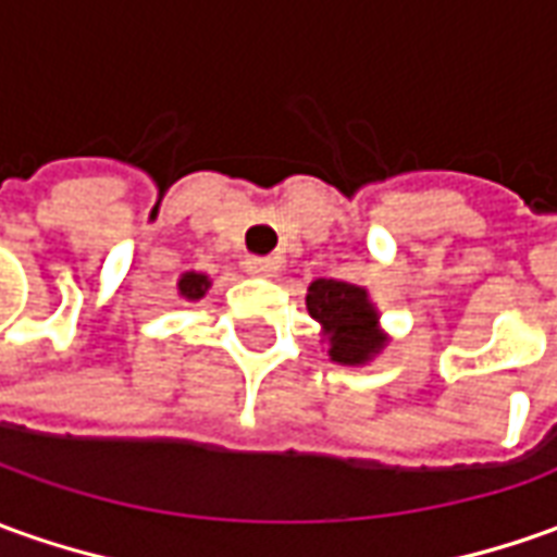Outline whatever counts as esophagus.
<instances>
[{"label": "esophagus", "instance_id": "esophagus-1", "mask_svg": "<svg viewBox=\"0 0 557 557\" xmlns=\"http://www.w3.org/2000/svg\"><path fill=\"white\" fill-rule=\"evenodd\" d=\"M244 268H247L249 277H262V280L277 277V271H280V264L274 262V259H259V256H249L247 262H244Z\"/></svg>", "mask_w": 557, "mask_h": 557}]
</instances>
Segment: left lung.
<instances>
[{"instance_id":"1","label":"left lung","mask_w":557,"mask_h":557,"mask_svg":"<svg viewBox=\"0 0 557 557\" xmlns=\"http://www.w3.org/2000/svg\"><path fill=\"white\" fill-rule=\"evenodd\" d=\"M308 313L320 323V342L338 366H369L384 354L389 335L381 329V310L374 308L366 286L347 280H313L305 295Z\"/></svg>"}]
</instances>
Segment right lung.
Returning <instances> with one entry per match:
<instances>
[{"label": "right lung", "instance_id": "1", "mask_svg": "<svg viewBox=\"0 0 557 557\" xmlns=\"http://www.w3.org/2000/svg\"><path fill=\"white\" fill-rule=\"evenodd\" d=\"M210 286H213V280L207 277L203 271H185V274H180V280H176V293H180V298H185V301H200Z\"/></svg>", "mask_w": 557, "mask_h": 557}]
</instances>
